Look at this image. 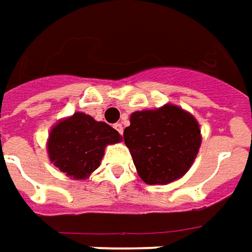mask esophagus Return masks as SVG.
<instances>
[{
    "mask_svg": "<svg viewBox=\"0 0 252 252\" xmlns=\"http://www.w3.org/2000/svg\"><path fill=\"white\" fill-rule=\"evenodd\" d=\"M115 129L119 131V134H123V126L122 123H116L115 125Z\"/></svg>",
    "mask_w": 252,
    "mask_h": 252,
    "instance_id": "obj_1",
    "label": "esophagus"
}]
</instances>
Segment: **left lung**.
Wrapping results in <instances>:
<instances>
[{
    "mask_svg": "<svg viewBox=\"0 0 252 252\" xmlns=\"http://www.w3.org/2000/svg\"><path fill=\"white\" fill-rule=\"evenodd\" d=\"M123 138L148 185H166L185 176L202 144L195 116L174 104L133 112Z\"/></svg>",
    "mask_w": 252,
    "mask_h": 252,
    "instance_id": "obj_1",
    "label": "left lung"
}]
</instances>
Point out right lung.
Returning a JSON list of instances; mask_svg holds the SVG:
<instances>
[{"label": "right lung", "mask_w": 252, "mask_h": 252, "mask_svg": "<svg viewBox=\"0 0 252 252\" xmlns=\"http://www.w3.org/2000/svg\"><path fill=\"white\" fill-rule=\"evenodd\" d=\"M121 141L122 136L109 125L75 112L52 126L46 151L53 166L65 176L86 180L98 169L105 147Z\"/></svg>", "instance_id": "1"}]
</instances>
